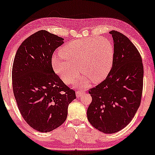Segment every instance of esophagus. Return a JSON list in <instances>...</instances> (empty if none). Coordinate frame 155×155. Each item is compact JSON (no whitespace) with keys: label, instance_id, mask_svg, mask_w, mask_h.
<instances>
[{"label":"esophagus","instance_id":"esophagus-1","mask_svg":"<svg viewBox=\"0 0 155 155\" xmlns=\"http://www.w3.org/2000/svg\"><path fill=\"white\" fill-rule=\"evenodd\" d=\"M84 93H85V91H84L83 89H78L77 91V92H76L77 97H79L81 96L82 95H84Z\"/></svg>","mask_w":155,"mask_h":155}]
</instances>
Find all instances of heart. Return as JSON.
Wrapping results in <instances>:
<instances>
[{"mask_svg": "<svg viewBox=\"0 0 155 155\" xmlns=\"http://www.w3.org/2000/svg\"><path fill=\"white\" fill-rule=\"evenodd\" d=\"M114 58V47L111 41L102 37H91L66 44L60 54L52 60L55 71L66 84H70L78 74L80 66L84 76L81 85L87 86V80L99 83L107 77Z\"/></svg>", "mask_w": 155, "mask_h": 155, "instance_id": "heart-1", "label": "heart"}]
</instances>
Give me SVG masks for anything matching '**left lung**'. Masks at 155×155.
I'll return each mask as SVG.
<instances>
[{
	"label": "left lung",
	"mask_w": 155,
	"mask_h": 155,
	"mask_svg": "<svg viewBox=\"0 0 155 155\" xmlns=\"http://www.w3.org/2000/svg\"><path fill=\"white\" fill-rule=\"evenodd\" d=\"M114 58L107 77L89 89L92 101L89 122L104 134H114L128 125L141 104L143 86L142 58L131 41L118 31H110Z\"/></svg>",
	"instance_id": "obj_1"
}]
</instances>
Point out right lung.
I'll use <instances>...</instances> for the list:
<instances>
[{"label": "right lung", "instance_id": "obj_1", "mask_svg": "<svg viewBox=\"0 0 155 155\" xmlns=\"http://www.w3.org/2000/svg\"><path fill=\"white\" fill-rule=\"evenodd\" d=\"M62 37L40 30L19 47L12 71V88L21 115L34 130L48 132L65 122L68 107L76 99L52 66L54 51Z\"/></svg>", "mask_w": 155, "mask_h": 155}]
</instances>
